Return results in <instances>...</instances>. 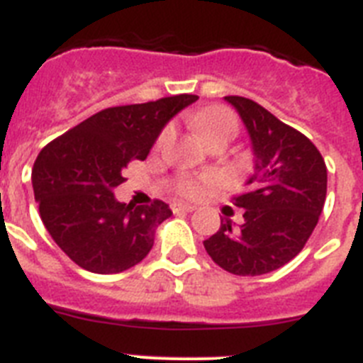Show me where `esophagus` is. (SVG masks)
<instances>
[{"instance_id": "1", "label": "esophagus", "mask_w": 363, "mask_h": 363, "mask_svg": "<svg viewBox=\"0 0 363 363\" xmlns=\"http://www.w3.org/2000/svg\"><path fill=\"white\" fill-rule=\"evenodd\" d=\"M172 210L175 213H181V212H194L195 208L191 204H184V203H173L172 204Z\"/></svg>"}]
</instances>
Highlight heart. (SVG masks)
<instances>
[{
	"instance_id": "1",
	"label": "heart",
	"mask_w": 363,
	"mask_h": 363,
	"mask_svg": "<svg viewBox=\"0 0 363 363\" xmlns=\"http://www.w3.org/2000/svg\"><path fill=\"white\" fill-rule=\"evenodd\" d=\"M195 128L199 131V135L203 137L204 143H212L216 138H232L238 135V118L230 109L223 106H210L203 111H199L194 118ZM172 129L166 128L160 133L159 144H162L166 138L169 137ZM217 182V177H204V179H191L188 175L179 179L177 182V191L181 195H186V197H199V195L204 194L208 186H212Z\"/></svg>"
}]
</instances>
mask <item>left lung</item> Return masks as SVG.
Masks as SVG:
<instances>
[{
  "label": "left lung",
  "instance_id": "obj_1",
  "mask_svg": "<svg viewBox=\"0 0 363 363\" xmlns=\"http://www.w3.org/2000/svg\"><path fill=\"white\" fill-rule=\"evenodd\" d=\"M247 125L254 175L232 199L242 225L228 217L204 241L208 256L235 276H261L298 256L316 228L327 195L325 160L303 133L245 96H225ZM228 216V213H226Z\"/></svg>",
  "mask_w": 363,
  "mask_h": 363
}]
</instances>
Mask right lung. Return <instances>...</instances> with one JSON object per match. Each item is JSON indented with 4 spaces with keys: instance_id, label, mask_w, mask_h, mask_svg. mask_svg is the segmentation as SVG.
<instances>
[{
    "instance_id": "right-lung-1",
    "label": "right lung",
    "mask_w": 363,
    "mask_h": 363,
    "mask_svg": "<svg viewBox=\"0 0 363 363\" xmlns=\"http://www.w3.org/2000/svg\"><path fill=\"white\" fill-rule=\"evenodd\" d=\"M195 94L107 107L47 144L33 168L34 199L50 238L78 267L94 274L131 269L153 248L172 216L166 203H118L113 195L131 160H144L172 116Z\"/></svg>"
}]
</instances>
